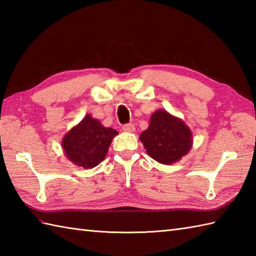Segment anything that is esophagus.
Returning a JSON list of instances; mask_svg holds the SVG:
<instances>
[{
	"label": "esophagus",
	"instance_id": "esophagus-1",
	"mask_svg": "<svg viewBox=\"0 0 256 256\" xmlns=\"http://www.w3.org/2000/svg\"><path fill=\"white\" fill-rule=\"evenodd\" d=\"M123 131L124 132H128V133H132L135 131V128L132 123H128V124H125L123 125Z\"/></svg>",
	"mask_w": 256,
	"mask_h": 256
}]
</instances>
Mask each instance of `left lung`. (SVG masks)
Masks as SVG:
<instances>
[{
	"instance_id": "obj_1",
	"label": "left lung",
	"mask_w": 256,
	"mask_h": 256,
	"mask_svg": "<svg viewBox=\"0 0 256 256\" xmlns=\"http://www.w3.org/2000/svg\"><path fill=\"white\" fill-rule=\"evenodd\" d=\"M140 140L148 156L164 165L180 160L192 150L194 142L188 125L166 110L152 114L148 128L140 133Z\"/></svg>"
}]
</instances>
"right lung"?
I'll use <instances>...</instances> for the list:
<instances>
[{
	"mask_svg": "<svg viewBox=\"0 0 256 256\" xmlns=\"http://www.w3.org/2000/svg\"><path fill=\"white\" fill-rule=\"evenodd\" d=\"M118 134L114 128L103 126L99 120L86 114L64 135L62 148L74 165L91 170L106 158L112 140Z\"/></svg>",
	"mask_w": 256,
	"mask_h": 256,
	"instance_id": "obj_1",
	"label": "right lung"
}]
</instances>
